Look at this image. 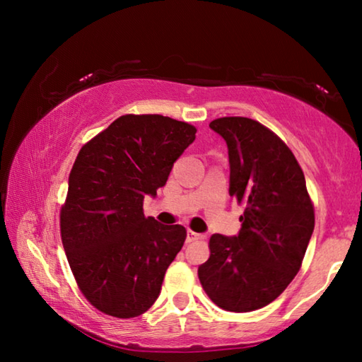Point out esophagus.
<instances>
[{
	"label": "esophagus",
	"instance_id": "esophagus-1",
	"mask_svg": "<svg viewBox=\"0 0 362 362\" xmlns=\"http://www.w3.org/2000/svg\"><path fill=\"white\" fill-rule=\"evenodd\" d=\"M199 240H204V235H201V233H196L193 230L187 231V243H193V241H199Z\"/></svg>",
	"mask_w": 362,
	"mask_h": 362
}]
</instances>
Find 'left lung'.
I'll return each mask as SVG.
<instances>
[{
    "instance_id": "8db88e82",
    "label": "left lung",
    "mask_w": 362,
    "mask_h": 362,
    "mask_svg": "<svg viewBox=\"0 0 362 362\" xmlns=\"http://www.w3.org/2000/svg\"><path fill=\"white\" fill-rule=\"evenodd\" d=\"M230 158V196L244 204L240 235H212L198 268L214 303L247 313L276 300L296 278L315 230V206L289 146L259 121L214 119Z\"/></svg>"
}]
</instances>
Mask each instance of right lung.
Listing matches in <instances>:
<instances>
[{
	"instance_id": "add662e5",
	"label": "right lung",
	"mask_w": 362,
	"mask_h": 362,
	"mask_svg": "<svg viewBox=\"0 0 362 362\" xmlns=\"http://www.w3.org/2000/svg\"><path fill=\"white\" fill-rule=\"evenodd\" d=\"M196 127L163 115H122L83 145L60 209V236L86 300L115 317L156 302L187 230L145 217L144 198L166 185Z\"/></svg>"
}]
</instances>
